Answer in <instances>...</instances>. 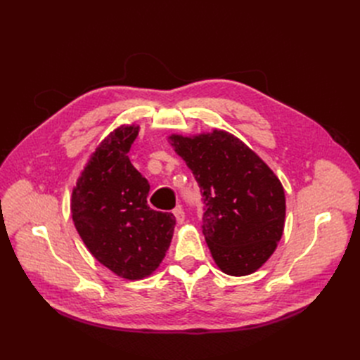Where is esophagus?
I'll return each mask as SVG.
<instances>
[{
  "label": "esophagus",
  "mask_w": 360,
  "mask_h": 360,
  "mask_svg": "<svg viewBox=\"0 0 360 360\" xmlns=\"http://www.w3.org/2000/svg\"><path fill=\"white\" fill-rule=\"evenodd\" d=\"M173 214H174L176 221L179 222V224H183V222H184V217H186L183 208H181V207H176V208L173 210Z\"/></svg>",
  "instance_id": "esophagus-1"
}]
</instances>
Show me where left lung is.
I'll use <instances>...</instances> for the list:
<instances>
[{"instance_id": "1", "label": "left lung", "mask_w": 360, "mask_h": 360, "mask_svg": "<svg viewBox=\"0 0 360 360\" xmlns=\"http://www.w3.org/2000/svg\"><path fill=\"white\" fill-rule=\"evenodd\" d=\"M169 139L199 184L202 233L215 264L236 277L261 268L284 230L285 196L277 176L227 131Z\"/></svg>"}]
</instances>
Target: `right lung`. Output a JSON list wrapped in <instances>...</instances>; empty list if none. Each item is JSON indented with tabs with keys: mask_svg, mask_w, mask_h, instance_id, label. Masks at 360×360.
<instances>
[{
	"mask_svg": "<svg viewBox=\"0 0 360 360\" xmlns=\"http://www.w3.org/2000/svg\"><path fill=\"white\" fill-rule=\"evenodd\" d=\"M139 127L122 126L102 142L72 195L76 230L95 259L127 280L158 268L173 237L176 218L148 205L149 183L129 150Z\"/></svg>",
	"mask_w": 360,
	"mask_h": 360,
	"instance_id": "obj_1",
	"label": "right lung"
}]
</instances>
